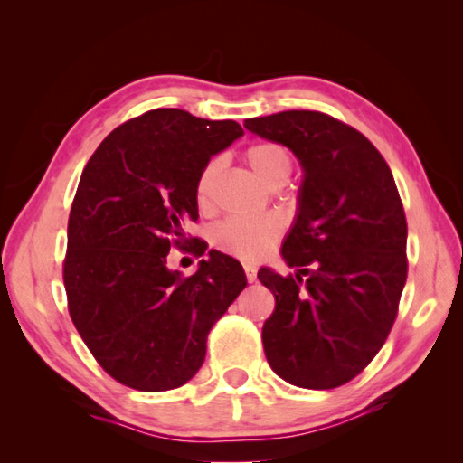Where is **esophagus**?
Listing matches in <instances>:
<instances>
[{"label": "esophagus", "mask_w": 463, "mask_h": 463, "mask_svg": "<svg viewBox=\"0 0 463 463\" xmlns=\"http://www.w3.org/2000/svg\"><path fill=\"white\" fill-rule=\"evenodd\" d=\"M244 274H247L249 282H254V280H257V267H254V264H250V262H247V264H244Z\"/></svg>", "instance_id": "esophagus-1"}]
</instances>
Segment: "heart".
I'll use <instances>...</instances> for the list:
<instances>
[{
  "instance_id": "heart-1",
  "label": "heart",
  "mask_w": 463,
  "mask_h": 463,
  "mask_svg": "<svg viewBox=\"0 0 463 463\" xmlns=\"http://www.w3.org/2000/svg\"><path fill=\"white\" fill-rule=\"evenodd\" d=\"M244 161L259 179L277 189L288 181L292 159L287 146L274 141H260L244 151ZM221 171V161L211 159L203 166L194 184V199L199 209L211 206L213 186ZM282 234V221L274 214L264 216H232L213 229V244L219 250L242 260H259L267 254Z\"/></svg>"
}]
</instances>
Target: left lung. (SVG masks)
Listing matches in <instances>:
<instances>
[{
	"label": "left lung",
	"mask_w": 463,
	"mask_h": 463,
	"mask_svg": "<svg viewBox=\"0 0 463 463\" xmlns=\"http://www.w3.org/2000/svg\"><path fill=\"white\" fill-rule=\"evenodd\" d=\"M244 127L280 143L304 169L282 259L259 270L274 294L264 354L282 380L330 390L356 378L383 346L408 277V224L394 176L354 127L320 111H282Z\"/></svg>",
	"instance_id": "left-lung-1"
}]
</instances>
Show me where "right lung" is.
Segmentation results:
<instances>
[{
    "label": "right lung",
    "mask_w": 463,
    "mask_h": 463,
    "mask_svg": "<svg viewBox=\"0 0 463 463\" xmlns=\"http://www.w3.org/2000/svg\"><path fill=\"white\" fill-rule=\"evenodd\" d=\"M242 135L237 121L153 109L117 127L85 165L67 224V308L99 366L125 386L189 382L213 324L247 287L241 262L219 250L191 277L166 269L171 247L204 254L203 241L184 237L199 219L194 184Z\"/></svg>",
    "instance_id": "right-lung-1"
}]
</instances>
